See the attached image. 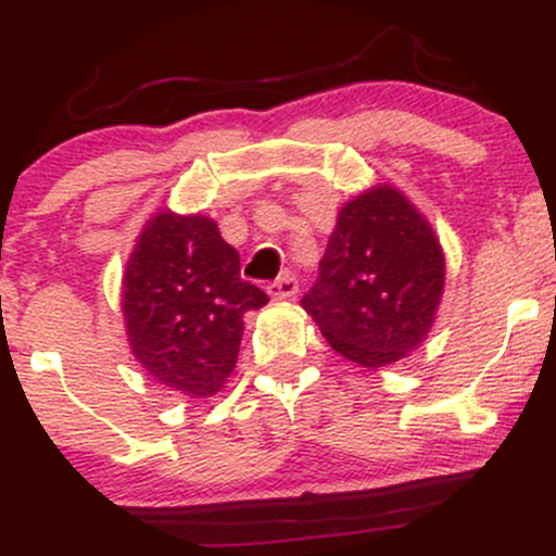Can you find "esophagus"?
<instances>
[{"instance_id": "34e87169", "label": "esophagus", "mask_w": 556, "mask_h": 556, "mask_svg": "<svg viewBox=\"0 0 556 556\" xmlns=\"http://www.w3.org/2000/svg\"><path fill=\"white\" fill-rule=\"evenodd\" d=\"M266 290L274 301H290V298H295V293H298V279L293 277V274H282V277H279L277 282L268 285Z\"/></svg>"}]
</instances>
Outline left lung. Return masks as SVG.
Returning <instances> with one entry per match:
<instances>
[{"instance_id": "obj_1", "label": "left lung", "mask_w": 556, "mask_h": 556, "mask_svg": "<svg viewBox=\"0 0 556 556\" xmlns=\"http://www.w3.org/2000/svg\"><path fill=\"white\" fill-rule=\"evenodd\" d=\"M445 293V253L429 220L389 184L338 210L303 308L343 359L396 365L429 336Z\"/></svg>"}]
</instances>
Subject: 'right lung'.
<instances>
[{
  "label": "right lung",
  "mask_w": 556,
  "mask_h": 556,
  "mask_svg": "<svg viewBox=\"0 0 556 556\" xmlns=\"http://www.w3.org/2000/svg\"><path fill=\"white\" fill-rule=\"evenodd\" d=\"M239 277V253L207 215L162 210L146 220L122 277L130 352L165 389L207 400L237 365L244 314L266 306Z\"/></svg>",
  "instance_id": "add662e5"
}]
</instances>
